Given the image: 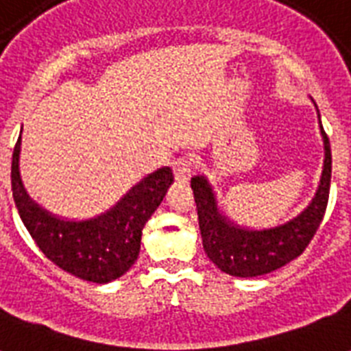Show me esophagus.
Listing matches in <instances>:
<instances>
[{
	"label": "esophagus",
	"mask_w": 351,
	"mask_h": 351,
	"mask_svg": "<svg viewBox=\"0 0 351 351\" xmlns=\"http://www.w3.org/2000/svg\"><path fill=\"white\" fill-rule=\"evenodd\" d=\"M191 171H193V162L191 158H178L175 160V164H173V173H175V180L178 184H186L189 180V176H191Z\"/></svg>",
	"instance_id": "34e87169"
}]
</instances>
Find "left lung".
Returning <instances> with one entry per match:
<instances>
[{
    "mask_svg": "<svg viewBox=\"0 0 351 351\" xmlns=\"http://www.w3.org/2000/svg\"><path fill=\"white\" fill-rule=\"evenodd\" d=\"M321 134L324 164L319 187L311 202L284 224L264 230L239 226L220 209L211 182L204 175L193 176L191 189L197 202L204 251L220 271L242 278L266 275L297 258L310 244L326 211L332 182V149L322 125Z\"/></svg>",
    "mask_w": 351,
    "mask_h": 351,
    "instance_id": "8db88e82",
    "label": "left lung"
}]
</instances>
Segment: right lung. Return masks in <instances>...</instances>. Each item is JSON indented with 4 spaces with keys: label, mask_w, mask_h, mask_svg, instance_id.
<instances>
[{
    "label": "right lung",
    "mask_w": 351,
    "mask_h": 351,
    "mask_svg": "<svg viewBox=\"0 0 351 351\" xmlns=\"http://www.w3.org/2000/svg\"><path fill=\"white\" fill-rule=\"evenodd\" d=\"M19 153L21 134L12 153V197L21 222L43 255L63 271L96 284L111 282L129 271L140 253L143 226L173 184L171 167L143 176L106 213L71 220L52 215L29 197L19 175Z\"/></svg>",
    "instance_id": "right-lung-1"
}]
</instances>
